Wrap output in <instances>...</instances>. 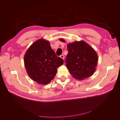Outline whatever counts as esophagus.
<instances>
[{
    "label": "esophagus",
    "mask_w": 120,
    "mask_h": 120,
    "mask_svg": "<svg viewBox=\"0 0 120 120\" xmlns=\"http://www.w3.org/2000/svg\"><path fill=\"white\" fill-rule=\"evenodd\" d=\"M60 57L61 58V59H63V60H64V56L63 55V54H61V55H60Z\"/></svg>",
    "instance_id": "obj_1"
}]
</instances>
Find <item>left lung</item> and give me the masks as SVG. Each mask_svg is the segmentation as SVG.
<instances>
[{
	"mask_svg": "<svg viewBox=\"0 0 120 120\" xmlns=\"http://www.w3.org/2000/svg\"><path fill=\"white\" fill-rule=\"evenodd\" d=\"M65 42L63 39H60ZM68 54L66 66L74 78L84 79L93 75L98 64V57L94 49L83 41H75L67 45Z\"/></svg>",
	"mask_w": 120,
	"mask_h": 120,
	"instance_id": "left-lung-1",
	"label": "left lung"
}]
</instances>
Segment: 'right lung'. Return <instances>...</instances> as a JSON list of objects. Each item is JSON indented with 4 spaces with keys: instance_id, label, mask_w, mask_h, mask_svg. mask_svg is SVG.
<instances>
[{
    "instance_id": "right-lung-1",
    "label": "right lung",
    "mask_w": 120,
    "mask_h": 120,
    "mask_svg": "<svg viewBox=\"0 0 120 120\" xmlns=\"http://www.w3.org/2000/svg\"><path fill=\"white\" fill-rule=\"evenodd\" d=\"M25 67L31 79L47 85L55 77L57 68L64 64L52 49L49 41L38 40L28 49L24 57Z\"/></svg>"
}]
</instances>
